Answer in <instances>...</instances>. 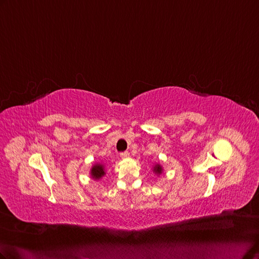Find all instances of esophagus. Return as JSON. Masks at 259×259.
Segmentation results:
<instances>
[{
    "instance_id": "34e87169",
    "label": "esophagus",
    "mask_w": 259,
    "mask_h": 259,
    "mask_svg": "<svg viewBox=\"0 0 259 259\" xmlns=\"http://www.w3.org/2000/svg\"><path fill=\"white\" fill-rule=\"evenodd\" d=\"M120 157H121V158H128V157H129V152L125 151V152L120 153Z\"/></svg>"
}]
</instances>
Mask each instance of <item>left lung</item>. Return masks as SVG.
<instances>
[{
  "label": "left lung",
  "mask_w": 259,
  "mask_h": 259,
  "mask_svg": "<svg viewBox=\"0 0 259 259\" xmlns=\"http://www.w3.org/2000/svg\"><path fill=\"white\" fill-rule=\"evenodd\" d=\"M153 171L156 174V175H160L162 172V168H161V166L159 164H156V165L154 166V168H153Z\"/></svg>",
  "instance_id": "8db88e82"
}]
</instances>
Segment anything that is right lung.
Wrapping results in <instances>:
<instances>
[{
    "label": "right lung",
    "mask_w": 259,
    "mask_h": 259,
    "mask_svg": "<svg viewBox=\"0 0 259 259\" xmlns=\"http://www.w3.org/2000/svg\"><path fill=\"white\" fill-rule=\"evenodd\" d=\"M105 175V168L102 164H95L91 168V177L94 180L101 179Z\"/></svg>",
    "instance_id": "right-lung-1"
}]
</instances>
